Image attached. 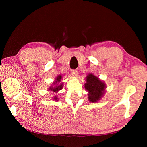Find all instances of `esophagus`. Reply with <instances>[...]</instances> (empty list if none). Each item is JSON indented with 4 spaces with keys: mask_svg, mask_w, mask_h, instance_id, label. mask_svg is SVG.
I'll use <instances>...</instances> for the list:
<instances>
[{
    "mask_svg": "<svg viewBox=\"0 0 147 147\" xmlns=\"http://www.w3.org/2000/svg\"><path fill=\"white\" fill-rule=\"evenodd\" d=\"M71 74L73 76H77V74H78V71H77L76 70H72Z\"/></svg>",
    "mask_w": 147,
    "mask_h": 147,
    "instance_id": "obj_1",
    "label": "esophagus"
}]
</instances>
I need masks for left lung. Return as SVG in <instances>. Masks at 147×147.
<instances>
[{
    "mask_svg": "<svg viewBox=\"0 0 147 147\" xmlns=\"http://www.w3.org/2000/svg\"><path fill=\"white\" fill-rule=\"evenodd\" d=\"M85 88L89 92L88 99L92 102H96L102 96L106 86L97 77L90 74L87 76Z\"/></svg>",
    "mask_w": 147,
    "mask_h": 147,
    "instance_id": "8db88e82",
    "label": "left lung"
}]
</instances>
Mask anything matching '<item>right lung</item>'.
Here are the masks:
<instances>
[{
    "mask_svg": "<svg viewBox=\"0 0 147 147\" xmlns=\"http://www.w3.org/2000/svg\"><path fill=\"white\" fill-rule=\"evenodd\" d=\"M61 76H58V77L56 78V82H54V85L55 86H58V84L57 85H56L55 84H57L58 82H59L61 81ZM62 88V84H61V85H58V86H55V87H51V88H49L50 90L51 91H53L54 92H57L59 90H60V89ZM54 100H57V97L56 96H54Z\"/></svg>",
    "mask_w": 147,
    "mask_h": 147,
    "instance_id": "obj_1",
    "label": "right lung"
}]
</instances>
